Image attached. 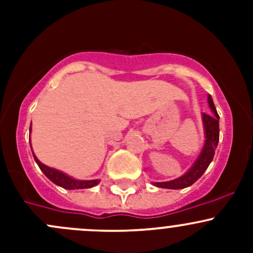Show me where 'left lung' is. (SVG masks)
<instances>
[{
    "label": "left lung",
    "mask_w": 253,
    "mask_h": 253,
    "mask_svg": "<svg viewBox=\"0 0 253 253\" xmlns=\"http://www.w3.org/2000/svg\"><path fill=\"white\" fill-rule=\"evenodd\" d=\"M208 104L214 115L202 114L206 141L198 158L195 160L192 167L182 176L175 178V180L165 181V182H153L154 186L160 188H169V190H180V188H186L188 186L193 185L201 176L205 174L207 168L209 167V164L213 160L216 145H218L219 142V115L216 112L213 99H211V95H208Z\"/></svg>",
    "instance_id": "obj_1"
}]
</instances>
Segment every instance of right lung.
Wrapping results in <instances>:
<instances>
[{
	"label": "right lung",
	"instance_id": "obj_1",
	"mask_svg": "<svg viewBox=\"0 0 253 253\" xmlns=\"http://www.w3.org/2000/svg\"><path fill=\"white\" fill-rule=\"evenodd\" d=\"M29 131H32V126H30ZM29 143H30V139H29ZM33 155H34V159L35 162H37V164L39 165L40 170L44 172L45 176H46L48 180L52 181L55 185L60 186V187L66 188V190H83V188H90V187H94V186H96L99 182H100V180H76V178L66 175L65 172L60 171V170H56L53 169V168L46 167V165L42 164V163L35 157L34 153H33Z\"/></svg>",
	"mask_w": 253,
	"mask_h": 253
}]
</instances>
